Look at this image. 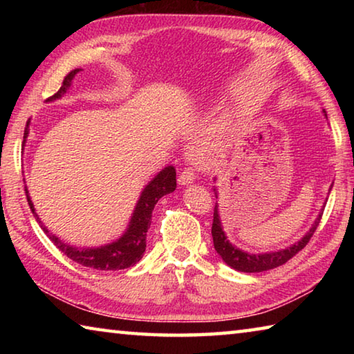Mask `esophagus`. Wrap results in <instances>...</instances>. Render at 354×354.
<instances>
[{"instance_id": "esophagus-1", "label": "esophagus", "mask_w": 354, "mask_h": 354, "mask_svg": "<svg viewBox=\"0 0 354 354\" xmlns=\"http://www.w3.org/2000/svg\"><path fill=\"white\" fill-rule=\"evenodd\" d=\"M195 181V173L192 169H185L181 171V175L178 178L179 185H189Z\"/></svg>"}]
</instances>
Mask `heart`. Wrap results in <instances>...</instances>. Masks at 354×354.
<instances>
[{"label": "heart", "instance_id": "heart-1", "mask_svg": "<svg viewBox=\"0 0 354 354\" xmlns=\"http://www.w3.org/2000/svg\"><path fill=\"white\" fill-rule=\"evenodd\" d=\"M200 154H201V156H205V158H206V156H207V149H206V148H201Z\"/></svg>", "mask_w": 354, "mask_h": 354}]
</instances>
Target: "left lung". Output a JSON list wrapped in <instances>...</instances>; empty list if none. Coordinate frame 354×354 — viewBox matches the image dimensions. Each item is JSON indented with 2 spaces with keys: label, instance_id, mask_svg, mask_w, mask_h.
Returning a JSON list of instances; mask_svg holds the SVG:
<instances>
[{
  "label": "left lung",
  "instance_id": "8db88e82",
  "mask_svg": "<svg viewBox=\"0 0 354 354\" xmlns=\"http://www.w3.org/2000/svg\"><path fill=\"white\" fill-rule=\"evenodd\" d=\"M323 113H325L326 117V111H323ZM214 181H217V178H214ZM331 189H333V184L329 185V192H331ZM214 192H215V198H218L217 187H215V185H214ZM323 209H325V203H323L322 211L319 212V215H317V218L314 220L310 230L301 239H299L298 242L290 245V247L278 250V251H268V253H248V251H243L241 248H237L236 245H232L230 242V239L226 237L223 231V225H221V220H220V214H218V203H215L214 221H212L214 248L221 259H223L226 266H230L237 272L259 273V272L272 270L274 267L283 266V263L292 259L298 251H301L304 247H306L308 242L310 241V237H313V234L315 232L317 226L320 223Z\"/></svg>",
  "mask_w": 354,
  "mask_h": 354
}]
</instances>
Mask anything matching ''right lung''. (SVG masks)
Instances as JSON below:
<instances>
[{
  "mask_svg": "<svg viewBox=\"0 0 354 354\" xmlns=\"http://www.w3.org/2000/svg\"><path fill=\"white\" fill-rule=\"evenodd\" d=\"M80 71L81 68L71 70L70 73L64 77L62 87L59 88L57 93H55L53 97L46 100L48 103H50V101H56L59 98H62L71 87L73 77L76 76V73H80ZM28 134H29V120L25 128V137H23L25 140H23V143L26 142ZM175 189H176V170L173 165H169L160 170L158 175H156L151 181L145 185V189L142 190L139 200H137V205L134 207V212L131 215L129 225L127 227V231L123 232V236H120L117 241H113L111 243L101 245V247L77 248V247H73V245L62 242L57 236H55L53 232L46 230L44 221L39 218L37 212H35L32 201L29 198L28 189L25 187L29 207H31L34 217L37 218L41 230H44L45 234L51 239V242L55 243L65 256L70 257L71 261L81 263L84 267L97 268V270H123V268L134 266V263H137L142 259V256L145 253V248H147V232H148L149 225H151V214L156 203L162 198L164 195L171 194Z\"/></svg>",
  "mask_w": 354,
  "mask_h": 354,
  "instance_id": "1",
  "label": "right lung"
}]
</instances>
